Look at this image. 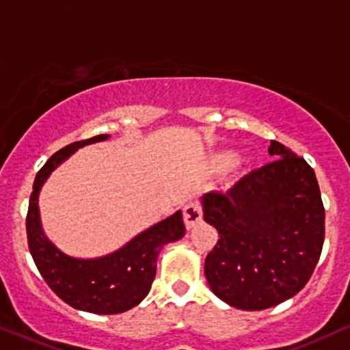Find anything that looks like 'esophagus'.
<instances>
[{
	"label": "esophagus",
	"instance_id": "obj_1",
	"mask_svg": "<svg viewBox=\"0 0 350 350\" xmlns=\"http://www.w3.org/2000/svg\"><path fill=\"white\" fill-rule=\"evenodd\" d=\"M202 217H204V213H202L200 204H197V202H189V204L184 205L183 218H184V223H186L187 230L193 228L197 223L202 221Z\"/></svg>",
	"mask_w": 350,
	"mask_h": 350
}]
</instances>
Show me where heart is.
<instances>
[{
  "mask_svg": "<svg viewBox=\"0 0 350 350\" xmlns=\"http://www.w3.org/2000/svg\"><path fill=\"white\" fill-rule=\"evenodd\" d=\"M233 164V154L231 153H221L217 154L215 159H213V170L217 171H223L226 167Z\"/></svg>",
  "mask_w": 350,
  "mask_h": 350,
  "instance_id": "b5f03b06",
  "label": "heart"
}]
</instances>
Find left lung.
Wrapping results in <instances>:
<instances>
[{
  "mask_svg": "<svg viewBox=\"0 0 350 350\" xmlns=\"http://www.w3.org/2000/svg\"><path fill=\"white\" fill-rule=\"evenodd\" d=\"M273 161L230 191L204 196V218L220 234L205 259L218 298L258 311L288 300L313 275L324 243V205L313 167L271 140Z\"/></svg>",
  "mask_w": 350,
  "mask_h": 350,
  "instance_id": "8db88e82",
  "label": "left lung"
}]
</instances>
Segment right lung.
<instances>
[{
  "mask_svg": "<svg viewBox=\"0 0 350 350\" xmlns=\"http://www.w3.org/2000/svg\"><path fill=\"white\" fill-rule=\"evenodd\" d=\"M109 135H96L88 140L70 143L49 158L33 180L26 217L27 244L33 262L47 285L66 305L96 314L124 313L148 295L157 258L163 244L178 241L186 233L183 213L159 221L133 238L119 251L99 259H73L60 252L42 233L37 196L49 174L75 150L103 142Z\"/></svg>",
  "mask_w": 350,
  "mask_h": 350,
  "instance_id": "obj_1",
  "label": "right lung"
}]
</instances>
